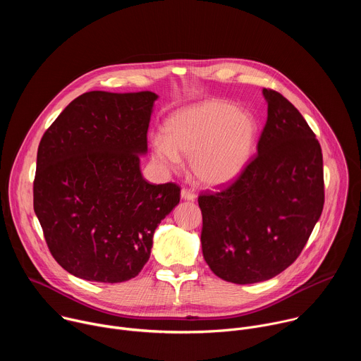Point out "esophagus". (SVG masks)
I'll return each mask as SVG.
<instances>
[{
  "instance_id": "34e87169",
  "label": "esophagus",
  "mask_w": 361,
  "mask_h": 361,
  "mask_svg": "<svg viewBox=\"0 0 361 361\" xmlns=\"http://www.w3.org/2000/svg\"><path fill=\"white\" fill-rule=\"evenodd\" d=\"M181 198H183V200H187V201H194V200H195V194H194L191 190L183 188V190H181Z\"/></svg>"
}]
</instances>
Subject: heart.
I'll return each mask as SVG.
<instances>
[{
    "mask_svg": "<svg viewBox=\"0 0 361 361\" xmlns=\"http://www.w3.org/2000/svg\"><path fill=\"white\" fill-rule=\"evenodd\" d=\"M257 130V120L248 110L205 99L170 114L164 135L151 140V154L170 171L181 169V156L190 157L200 183L221 187L237 180L250 164Z\"/></svg>",
    "mask_w": 361,
    "mask_h": 361,
    "instance_id": "heart-1",
    "label": "heart"
}]
</instances>
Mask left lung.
<instances>
[{
  "label": "left lung",
  "instance_id": "left-lung-1",
  "mask_svg": "<svg viewBox=\"0 0 361 361\" xmlns=\"http://www.w3.org/2000/svg\"><path fill=\"white\" fill-rule=\"evenodd\" d=\"M263 95L269 107L259 156L227 190L198 197L204 260L235 284L270 280L293 264L324 204L314 133L280 92L264 88Z\"/></svg>",
  "mask_w": 361,
  "mask_h": 361
}]
</instances>
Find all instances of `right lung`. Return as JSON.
<instances>
[{
    "instance_id": "1",
    "label": "right lung",
    "mask_w": 361,
    "mask_h": 361,
    "mask_svg": "<svg viewBox=\"0 0 361 361\" xmlns=\"http://www.w3.org/2000/svg\"><path fill=\"white\" fill-rule=\"evenodd\" d=\"M157 98L85 92L41 138L34 212L51 254L78 279H134L149 259L154 231L180 202L178 185L149 184L141 174Z\"/></svg>"
}]
</instances>
